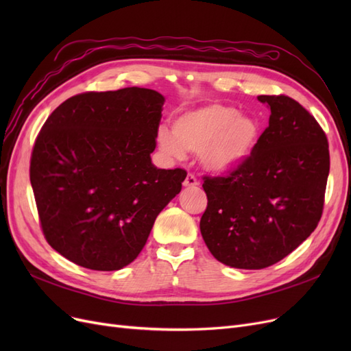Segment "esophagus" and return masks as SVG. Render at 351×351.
<instances>
[{"instance_id": "34e87169", "label": "esophagus", "mask_w": 351, "mask_h": 351, "mask_svg": "<svg viewBox=\"0 0 351 351\" xmlns=\"http://www.w3.org/2000/svg\"><path fill=\"white\" fill-rule=\"evenodd\" d=\"M184 187H196L197 186V178L193 174H187L186 180L183 182Z\"/></svg>"}]
</instances>
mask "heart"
I'll use <instances>...</instances> for the list:
<instances>
[{"instance_id": "obj_1", "label": "heart", "mask_w": 351, "mask_h": 351, "mask_svg": "<svg viewBox=\"0 0 351 351\" xmlns=\"http://www.w3.org/2000/svg\"><path fill=\"white\" fill-rule=\"evenodd\" d=\"M259 141V123L224 104H209L184 111L173 120L171 132L158 130L156 143L162 154L183 159L199 154L200 162L214 174L236 171L252 156Z\"/></svg>"}]
</instances>
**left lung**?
<instances>
[{
  "label": "left lung",
  "mask_w": 351,
  "mask_h": 351,
  "mask_svg": "<svg viewBox=\"0 0 351 351\" xmlns=\"http://www.w3.org/2000/svg\"><path fill=\"white\" fill-rule=\"evenodd\" d=\"M269 125L252 156L227 177H205L200 232L221 263L262 269L284 259L321 219L328 141L315 117L285 95H261Z\"/></svg>",
  "instance_id": "1"
}]
</instances>
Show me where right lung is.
<instances>
[{
    "label": "right lung",
    "instance_id": "add662e5",
    "mask_svg": "<svg viewBox=\"0 0 351 351\" xmlns=\"http://www.w3.org/2000/svg\"><path fill=\"white\" fill-rule=\"evenodd\" d=\"M165 98L145 88L86 92L52 112L36 137L30 184L51 247L79 267L132 263L187 173L152 164Z\"/></svg>",
    "mask_w": 351,
    "mask_h": 351
}]
</instances>
